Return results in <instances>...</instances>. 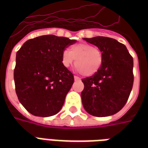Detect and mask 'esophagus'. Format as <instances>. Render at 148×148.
<instances>
[{
  "instance_id": "obj_1",
  "label": "esophagus",
  "mask_w": 148,
  "mask_h": 148,
  "mask_svg": "<svg viewBox=\"0 0 148 148\" xmlns=\"http://www.w3.org/2000/svg\"><path fill=\"white\" fill-rule=\"evenodd\" d=\"M74 80H75V81H81V78H80L79 77L74 76Z\"/></svg>"
}]
</instances>
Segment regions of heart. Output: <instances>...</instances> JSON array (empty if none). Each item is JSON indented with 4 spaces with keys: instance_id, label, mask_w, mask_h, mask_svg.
<instances>
[{
    "instance_id": "obj_1",
    "label": "heart",
    "mask_w": 148,
    "mask_h": 148,
    "mask_svg": "<svg viewBox=\"0 0 148 148\" xmlns=\"http://www.w3.org/2000/svg\"><path fill=\"white\" fill-rule=\"evenodd\" d=\"M75 60L77 71L83 73L86 77L92 76L98 72L103 63V53L101 51L90 44L81 43L65 50L61 56L64 67H70Z\"/></svg>"
}]
</instances>
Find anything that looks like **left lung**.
<instances>
[{"label": "left lung", "instance_id": "left-lung-1", "mask_svg": "<svg viewBox=\"0 0 148 148\" xmlns=\"http://www.w3.org/2000/svg\"><path fill=\"white\" fill-rule=\"evenodd\" d=\"M103 53L97 73L82 79V103L88 114L107 117L117 113L128 100L134 83L133 58L121 43L107 37L84 38Z\"/></svg>", "mask_w": 148, "mask_h": 148}]
</instances>
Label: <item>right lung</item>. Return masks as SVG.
I'll use <instances>...</instances> for the list:
<instances>
[{
    "mask_svg": "<svg viewBox=\"0 0 148 148\" xmlns=\"http://www.w3.org/2000/svg\"><path fill=\"white\" fill-rule=\"evenodd\" d=\"M76 40L43 35L24 43L16 55L14 71L18 100L28 112L38 117L58 114L74 83V75L63 66L61 56Z\"/></svg>",
    "mask_w": 148,
    "mask_h": 148,
    "instance_id": "obj_1",
    "label": "right lung"
}]
</instances>
